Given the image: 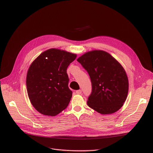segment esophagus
I'll return each mask as SVG.
<instances>
[{"mask_svg":"<svg viewBox=\"0 0 153 153\" xmlns=\"http://www.w3.org/2000/svg\"><path fill=\"white\" fill-rule=\"evenodd\" d=\"M76 93L77 94H82V91L81 90H77V91H76Z\"/></svg>","mask_w":153,"mask_h":153,"instance_id":"1","label":"esophagus"}]
</instances>
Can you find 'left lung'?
I'll return each instance as SVG.
<instances>
[{
    "label": "left lung",
    "mask_w": 153,
    "mask_h": 153,
    "mask_svg": "<svg viewBox=\"0 0 153 153\" xmlns=\"http://www.w3.org/2000/svg\"><path fill=\"white\" fill-rule=\"evenodd\" d=\"M77 61L87 71L92 92L87 105L102 115L114 114L125 102L129 84L125 72L118 61L102 50L87 52Z\"/></svg>",
    "instance_id": "1"
}]
</instances>
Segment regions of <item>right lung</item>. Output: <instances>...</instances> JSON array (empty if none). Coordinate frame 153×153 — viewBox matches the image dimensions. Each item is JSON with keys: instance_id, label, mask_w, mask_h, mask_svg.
Here are the masks:
<instances>
[{"instance_id": "right-lung-1", "label": "right lung", "mask_w": 153, "mask_h": 153, "mask_svg": "<svg viewBox=\"0 0 153 153\" xmlns=\"http://www.w3.org/2000/svg\"><path fill=\"white\" fill-rule=\"evenodd\" d=\"M77 55L51 48L32 62L27 74V89L32 105L40 114L56 116L65 109L72 97L68 66Z\"/></svg>"}]
</instances>
